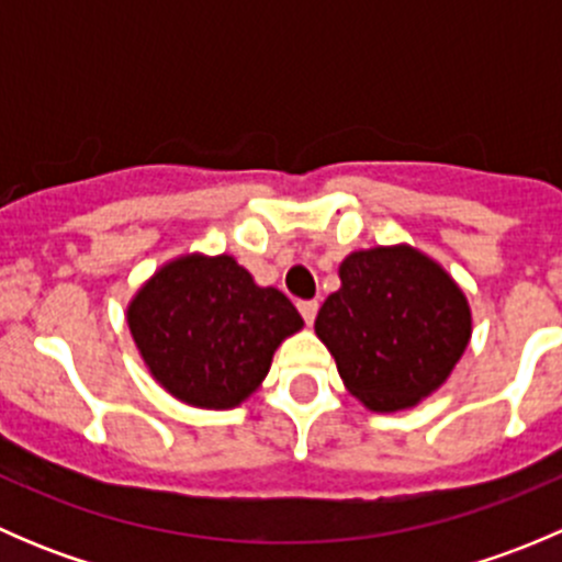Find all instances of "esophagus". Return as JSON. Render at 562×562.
I'll use <instances>...</instances> for the list:
<instances>
[{
	"label": "esophagus",
	"mask_w": 562,
	"mask_h": 562,
	"mask_svg": "<svg viewBox=\"0 0 562 562\" xmlns=\"http://www.w3.org/2000/svg\"><path fill=\"white\" fill-rule=\"evenodd\" d=\"M299 313H302L307 326H313L315 315H317V302H299Z\"/></svg>",
	"instance_id": "esophagus-1"
}]
</instances>
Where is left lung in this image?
I'll list each match as a JSON object with an SVG mask.
<instances>
[{
  "mask_svg": "<svg viewBox=\"0 0 562 562\" xmlns=\"http://www.w3.org/2000/svg\"><path fill=\"white\" fill-rule=\"evenodd\" d=\"M315 334L345 389L375 413L418 405L449 381L473 334L454 277L411 245L350 252Z\"/></svg>",
  "mask_w": 562,
  "mask_h": 562,
  "instance_id": "1",
  "label": "left lung"
}]
</instances>
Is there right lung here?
Instances as JSON below:
<instances>
[{
	"label": "right lung",
	"instance_id": "obj_1",
	"mask_svg": "<svg viewBox=\"0 0 562 562\" xmlns=\"http://www.w3.org/2000/svg\"><path fill=\"white\" fill-rule=\"evenodd\" d=\"M127 326L168 394L228 411L263 383L274 350L304 321L285 293L260 288L234 255L187 252L138 288Z\"/></svg>",
	"mask_w": 562,
	"mask_h": 562
}]
</instances>
